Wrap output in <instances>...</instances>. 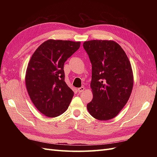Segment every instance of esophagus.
Segmentation results:
<instances>
[{"instance_id": "1", "label": "esophagus", "mask_w": 157, "mask_h": 157, "mask_svg": "<svg viewBox=\"0 0 157 157\" xmlns=\"http://www.w3.org/2000/svg\"><path fill=\"white\" fill-rule=\"evenodd\" d=\"M84 90H85V88L84 87H81V88H78V92H83L84 91Z\"/></svg>"}]
</instances>
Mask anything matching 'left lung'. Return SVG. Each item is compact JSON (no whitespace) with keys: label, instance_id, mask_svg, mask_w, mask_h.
Masks as SVG:
<instances>
[{"label":"left lung","instance_id":"left-lung-1","mask_svg":"<svg viewBox=\"0 0 157 157\" xmlns=\"http://www.w3.org/2000/svg\"><path fill=\"white\" fill-rule=\"evenodd\" d=\"M92 64L93 98L87 109L93 117L106 121L119 114L128 101L134 84L132 66L125 51L113 40L83 44Z\"/></svg>","mask_w":157,"mask_h":157}]
</instances>
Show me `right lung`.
I'll return each instance as SVG.
<instances>
[{
  "label": "right lung",
  "mask_w": 157,
  "mask_h": 157,
  "mask_svg": "<svg viewBox=\"0 0 157 157\" xmlns=\"http://www.w3.org/2000/svg\"><path fill=\"white\" fill-rule=\"evenodd\" d=\"M80 46V42L48 40L32 55L25 74V85L33 104L48 117L63 114L73 92L65 82V62Z\"/></svg>",
  "instance_id": "obj_1"
}]
</instances>
